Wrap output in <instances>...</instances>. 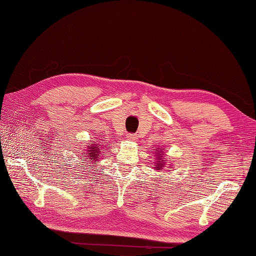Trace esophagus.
<instances>
[{
    "instance_id": "obj_1",
    "label": "esophagus",
    "mask_w": 256,
    "mask_h": 256,
    "mask_svg": "<svg viewBox=\"0 0 256 256\" xmlns=\"http://www.w3.org/2000/svg\"><path fill=\"white\" fill-rule=\"evenodd\" d=\"M128 140H130V141H136L138 140V136L136 134H131V133H130V134H128Z\"/></svg>"
}]
</instances>
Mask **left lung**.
<instances>
[{"label": "left lung", "mask_w": 256, "mask_h": 256, "mask_svg": "<svg viewBox=\"0 0 256 256\" xmlns=\"http://www.w3.org/2000/svg\"><path fill=\"white\" fill-rule=\"evenodd\" d=\"M165 149L162 148V149H155V154H156V162H155V165H154V168L156 170V171H160V170H163L166 165V162H165ZM173 168V166L170 165L168 168ZM170 171V170H168Z\"/></svg>", "instance_id": "1"}]
</instances>
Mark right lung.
I'll use <instances>...</instances> for the list:
<instances>
[{
  "label": "right lung",
  "mask_w": 256,
  "mask_h": 256,
  "mask_svg": "<svg viewBox=\"0 0 256 256\" xmlns=\"http://www.w3.org/2000/svg\"><path fill=\"white\" fill-rule=\"evenodd\" d=\"M104 150V148L101 147L99 144H94L93 141H91L90 144L88 146L86 149L84 150V157H85V160L88 162V164H94V165H90L93 166V168H96V165L99 163L100 160V155L102 154V152ZM90 172V171H88Z\"/></svg>",
  "instance_id": "obj_1"
}]
</instances>
